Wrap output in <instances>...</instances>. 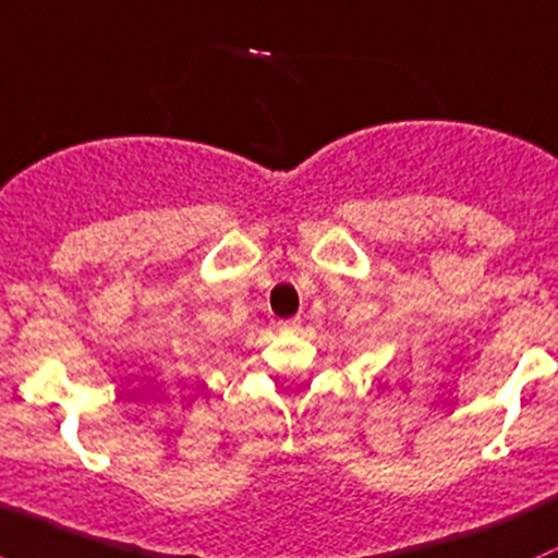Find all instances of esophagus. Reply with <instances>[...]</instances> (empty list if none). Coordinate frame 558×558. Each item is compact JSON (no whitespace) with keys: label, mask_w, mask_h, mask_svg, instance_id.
I'll return each mask as SVG.
<instances>
[{"label":"esophagus","mask_w":558,"mask_h":558,"mask_svg":"<svg viewBox=\"0 0 558 558\" xmlns=\"http://www.w3.org/2000/svg\"><path fill=\"white\" fill-rule=\"evenodd\" d=\"M298 327H301V316H292V319H281L279 322L281 332H295Z\"/></svg>","instance_id":"1"}]
</instances>
